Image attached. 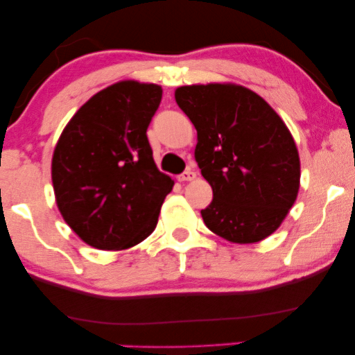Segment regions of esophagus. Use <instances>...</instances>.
I'll return each instance as SVG.
<instances>
[{"mask_svg": "<svg viewBox=\"0 0 355 355\" xmlns=\"http://www.w3.org/2000/svg\"><path fill=\"white\" fill-rule=\"evenodd\" d=\"M196 178V173L195 171H191V170H185L184 173H181L178 176V179L181 182H185V181H193V179Z\"/></svg>", "mask_w": 355, "mask_h": 355, "instance_id": "34e87169", "label": "esophagus"}]
</instances>
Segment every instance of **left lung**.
<instances>
[{
	"label": "left lung",
	"mask_w": 355,
	"mask_h": 355,
	"mask_svg": "<svg viewBox=\"0 0 355 355\" xmlns=\"http://www.w3.org/2000/svg\"><path fill=\"white\" fill-rule=\"evenodd\" d=\"M174 97L198 133L195 160L214 191L201 211L206 226L236 243L266 239L288 216L300 184L286 124L243 86H181Z\"/></svg>",
	"instance_id": "8db88e82"
}]
</instances>
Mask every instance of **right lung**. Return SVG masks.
Wrapping results in <instances>:
<instances>
[{
	"mask_svg": "<svg viewBox=\"0 0 355 355\" xmlns=\"http://www.w3.org/2000/svg\"><path fill=\"white\" fill-rule=\"evenodd\" d=\"M160 101L159 85L119 81L92 96L58 139L56 205L91 247L130 248L155 230L174 185L157 168L146 135Z\"/></svg>",
	"mask_w": 355,
	"mask_h": 355,
	"instance_id": "obj_1",
	"label": "right lung"
}]
</instances>
